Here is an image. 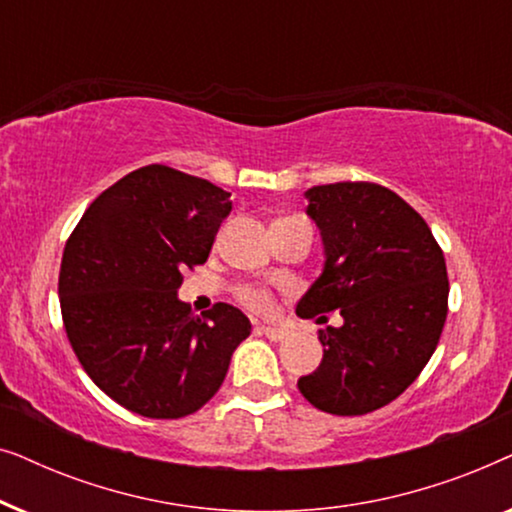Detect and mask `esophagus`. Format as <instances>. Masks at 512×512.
Instances as JSON below:
<instances>
[{"label":"esophagus","instance_id":"34e87169","mask_svg":"<svg viewBox=\"0 0 512 512\" xmlns=\"http://www.w3.org/2000/svg\"><path fill=\"white\" fill-rule=\"evenodd\" d=\"M261 333L268 340H275V342L284 340L286 335H289V331H286V328H282V326H261Z\"/></svg>","mask_w":512,"mask_h":512}]
</instances>
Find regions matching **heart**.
Masks as SVG:
<instances>
[{"label": "heart", "mask_w": 512, "mask_h": 512, "mask_svg": "<svg viewBox=\"0 0 512 512\" xmlns=\"http://www.w3.org/2000/svg\"><path fill=\"white\" fill-rule=\"evenodd\" d=\"M240 298L242 303L251 307L254 312H261V314H268L272 310V298L268 291L263 289H254V286H247V289L240 291Z\"/></svg>", "instance_id": "1"}]
</instances>
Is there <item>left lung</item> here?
<instances>
[{
	"label": "left lung",
	"instance_id": "1",
	"mask_svg": "<svg viewBox=\"0 0 512 512\" xmlns=\"http://www.w3.org/2000/svg\"><path fill=\"white\" fill-rule=\"evenodd\" d=\"M307 216L324 244V270L298 300V317L340 310L319 333L324 359L298 380L314 408L366 415L422 373L447 317V268L431 228L403 198L368 181L312 186Z\"/></svg>",
	"mask_w": 512,
	"mask_h": 512
}]
</instances>
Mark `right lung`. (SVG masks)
<instances>
[{"label": "right lung", "mask_w": 512, "mask_h": 512, "mask_svg": "<svg viewBox=\"0 0 512 512\" xmlns=\"http://www.w3.org/2000/svg\"><path fill=\"white\" fill-rule=\"evenodd\" d=\"M230 193L165 165L125 174L90 202L60 265V310L74 354L118 405L151 419L200 410L251 324L216 303L195 317L181 272L207 261Z\"/></svg>", "instance_id": "right-lung-1"}]
</instances>
